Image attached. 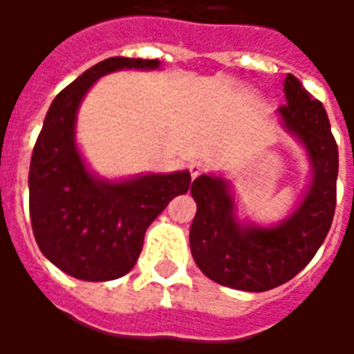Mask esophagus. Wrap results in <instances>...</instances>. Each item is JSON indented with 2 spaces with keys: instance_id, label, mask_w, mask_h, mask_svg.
Wrapping results in <instances>:
<instances>
[{
  "instance_id": "1",
  "label": "esophagus",
  "mask_w": 354,
  "mask_h": 354,
  "mask_svg": "<svg viewBox=\"0 0 354 354\" xmlns=\"http://www.w3.org/2000/svg\"><path fill=\"white\" fill-rule=\"evenodd\" d=\"M203 170H205V165H203V162H192V165H189V172H192L193 180L197 176H201Z\"/></svg>"
}]
</instances>
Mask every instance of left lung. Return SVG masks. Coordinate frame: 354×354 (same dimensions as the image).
<instances>
[{"instance_id":"left-lung-1","label":"left lung","mask_w":354,"mask_h":354,"mask_svg":"<svg viewBox=\"0 0 354 354\" xmlns=\"http://www.w3.org/2000/svg\"><path fill=\"white\" fill-rule=\"evenodd\" d=\"M284 94L282 123L301 142L313 169L304 201L284 222L271 227L239 222L230 184L220 176L201 174L192 185L197 203L189 230L193 260L222 286L266 292L288 282L313 260L334 220L339 157L326 109L292 73Z\"/></svg>"}]
</instances>
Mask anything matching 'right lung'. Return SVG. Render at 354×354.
<instances>
[{
  "mask_svg": "<svg viewBox=\"0 0 354 354\" xmlns=\"http://www.w3.org/2000/svg\"><path fill=\"white\" fill-rule=\"evenodd\" d=\"M155 70L159 60L106 58L50 104L30 162V218L35 243L58 269L81 281H113L138 260L149 223L176 195L192 187L187 170L100 180L75 146V117L83 96L106 73Z\"/></svg>",
  "mask_w": 354,
  "mask_h": 354,
  "instance_id": "1",
  "label": "right lung"
}]
</instances>
